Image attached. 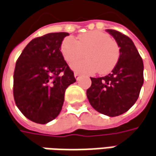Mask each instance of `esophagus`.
I'll return each instance as SVG.
<instances>
[{
    "label": "esophagus",
    "instance_id": "obj_1",
    "mask_svg": "<svg viewBox=\"0 0 156 156\" xmlns=\"http://www.w3.org/2000/svg\"><path fill=\"white\" fill-rule=\"evenodd\" d=\"M74 77H75L76 79H78L79 77H80V74H79L78 72H75V73H74Z\"/></svg>",
    "mask_w": 156,
    "mask_h": 156
}]
</instances>
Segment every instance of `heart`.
Here are the masks:
<instances>
[{"instance_id": "1", "label": "heart", "mask_w": 156, "mask_h": 156, "mask_svg": "<svg viewBox=\"0 0 156 156\" xmlns=\"http://www.w3.org/2000/svg\"><path fill=\"white\" fill-rule=\"evenodd\" d=\"M61 51L66 62L74 71L81 73H107L118 63L119 49L117 43L107 34L90 31L79 35L77 41L71 37L64 39ZM87 54H85V53ZM87 55L86 59L78 61Z\"/></svg>"}]
</instances>
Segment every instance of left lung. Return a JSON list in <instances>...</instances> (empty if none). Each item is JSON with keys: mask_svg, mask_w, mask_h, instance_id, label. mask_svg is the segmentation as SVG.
<instances>
[{"mask_svg": "<svg viewBox=\"0 0 156 156\" xmlns=\"http://www.w3.org/2000/svg\"><path fill=\"white\" fill-rule=\"evenodd\" d=\"M119 47L118 63L105 77L91 78L86 91L91 105L98 112L110 117L128 111L136 102L143 85V62L133 41L114 30H106Z\"/></svg>", "mask_w": 156, "mask_h": 156, "instance_id": "obj_1", "label": "left lung"}]
</instances>
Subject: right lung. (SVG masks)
<instances>
[{
    "label": "right lung",
    "instance_id": "obj_1",
    "mask_svg": "<svg viewBox=\"0 0 156 156\" xmlns=\"http://www.w3.org/2000/svg\"><path fill=\"white\" fill-rule=\"evenodd\" d=\"M66 32L49 33L31 40L18 58L14 71L13 93L24 116L46 124L62 110L66 88L76 78L60 47Z\"/></svg>",
    "mask_w": 156,
    "mask_h": 156
}]
</instances>
